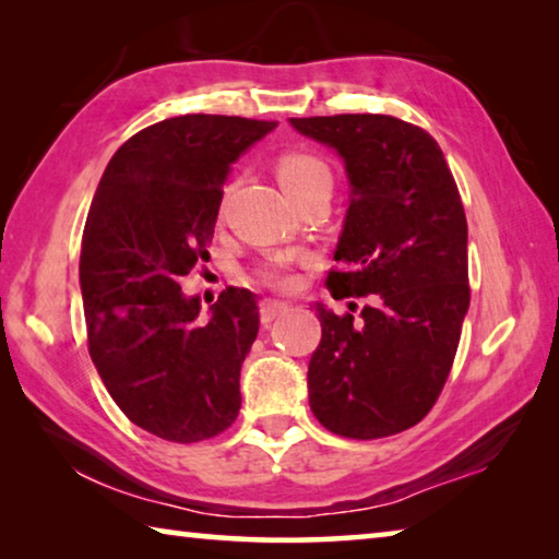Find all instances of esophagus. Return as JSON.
Segmentation results:
<instances>
[{"label":"esophagus","instance_id":"1","mask_svg":"<svg viewBox=\"0 0 559 559\" xmlns=\"http://www.w3.org/2000/svg\"><path fill=\"white\" fill-rule=\"evenodd\" d=\"M288 310L290 308L286 306V302H281V300H263L261 302V320H263V323H273V320H276V318L286 316Z\"/></svg>","mask_w":559,"mask_h":559}]
</instances>
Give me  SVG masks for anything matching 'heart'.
<instances>
[{"mask_svg":"<svg viewBox=\"0 0 559 559\" xmlns=\"http://www.w3.org/2000/svg\"><path fill=\"white\" fill-rule=\"evenodd\" d=\"M273 169H276V177H278L281 187L286 189L293 200H296L302 189L313 185L318 177L330 175L328 165L323 163V159L316 157L313 153H302V150H288V153L278 155ZM257 278L263 283V286L278 288V290H286L293 283V278L288 276V263L286 261L266 263V266L259 269Z\"/></svg>","mask_w":559,"mask_h":559,"instance_id":"b5f03b06","label":"heart"}]
</instances>
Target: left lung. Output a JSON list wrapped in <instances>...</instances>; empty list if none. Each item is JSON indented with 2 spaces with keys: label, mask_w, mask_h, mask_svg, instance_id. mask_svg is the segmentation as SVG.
Masks as SVG:
<instances>
[{
  "label": "left lung",
  "mask_w": 559,
  "mask_h": 559,
  "mask_svg": "<svg viewBox=\"0 0 559 559\" xmlns=\"http://www.w3.org/2000/svg\"><path fill=\"white\" fill-rule=\"evenodd\" d=\"M345 159L353 200L325 286L367 298L357 318L318 306L310 409L345 439H382L437 404L471 302L466 212L437 140L392 116L290 118Z\"/></svg>",
  "instance_id": "8db88e82"
}]
</instances>
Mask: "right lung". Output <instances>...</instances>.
<instances>
[{"instance_id": "add662e5", "label": "right lung", "mask_w": 559, "mask_h": 559, "mask_svg": "<svg viewBox=\"0 0 559 559\" xmlns=\"http://www.w3.org/2000/svg\"><path fill=\"white\" fill-rule=\"evenodd\" d=\"M276 122L179 116L140 130L100 177L81 243L88 353L122 414L155 437H219L241 409L239 372L259 306L224 290L212 318L179 278L210 259L229 165Z\"/></svg>"}]
</instances>
